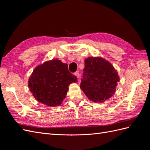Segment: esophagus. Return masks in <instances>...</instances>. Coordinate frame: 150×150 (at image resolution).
Here are the masks:
<instances>
[{"label":"esophagus","mask_w":150,"mask_h":150,"mask_svg":"<svg viewBox=\"0 0 150 150\" xmlns=\"http://www.w3.org/2000/svg\"><path fill=\"white\" fill-rule=\"evenodd\" d=\"M74 74H75V76H76V77H77L78 78H79V75H80V74H79V71H76V72L74 73Z\"/></svg>","instance_id":"1"}]
</instances>
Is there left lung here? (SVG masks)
I'll return each instance as SVG.
<instances>
[{
    "instance_id": "left-lung-1",
    "label": "left lung",
    "mask_w": 150,
    "mask_h": 150,
    "mask_svg": "<svg viewBox=\"0 0 150 150\" xmlns=\"http://www.w3.org/2000/svg\"><path fill=\"white\" fill-rule=\"evenodd\" d=\"M80 88L94 103H104L115 94L120 77L113 65L104 58L96 57L85 60Z\"/></svg>"
}]
</instances>
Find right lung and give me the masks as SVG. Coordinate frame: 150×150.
<instances>
[{
	"instance_id": "1",
	"label": "right lung",
	"mask_w": 150,
	"mask_h": 150,
	"mask_svg": "<svg viewBox=\"0 0 150 150\" xmlns=\"http://www.w3.org/2000/svg\"><path fill=\"white\" fill-rule=\"evenodd\" d=\"M77 77L68 70L67 64L58 59L45 62L36 67L28 79V86L39 103L58 106L66 97L69 85Z\"/></svg>"
}]
</instances>
